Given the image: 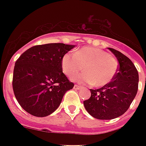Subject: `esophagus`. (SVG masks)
<instances>
[{
    "instance_id": "34e87169",
    "label": "esophagus",
    "mask_w": 146,
    "mask_h": 146,
    "mask_svg": "<svg viewBox=\"0 0 146 146\" xmlns=\"http://www.w3.org/2000/svg\"><path fill=\"white\" fill-rule=\"evenodd\" d=\"M73 88H74V89H76V90H77V89H80V88H81V86H78V85H74V87H73Z\"/></svg>"
}]
</instances>
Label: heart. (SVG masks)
Listing matches in <instances>:
<instances>
[{
    "label": "heart",
    "mask_w": 146,
    "mask_h": 146,
    "mask_svg": "<svg viewBox=\"0 0 146 146\" xmlns=\"http://www.w3.org/2000/svg\"><path fill=\"white\" fill-rule=\"evenodd\" d=\"M61 65L64 73L70 78L83 70L85 73L77 76L74 80L95 87H102L110 83L115 77L119 66L115 57L93 47L82 48L74 54H64Z\"/></svg>",
    "instance_id": "b5f03b06"
}]
</instances>
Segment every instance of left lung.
Instances as JSON below:
<instances>
[{"mask_svg":"<svg viewBox=\"0 0 146 146\" xmlns=\"http://www.w3.org/2000/svg\"><path fill=\"white\" fill-rule=\"evenodd\" d=\"M108 49L119 62L115 77L100 89H90L91 97L83 102L88 113L99 120H111L123 114L138 91L139 73L133 63L120 51Z\"/></svg>","mask_w":146,"mask_h":146,"instance_id":"obj_1","label":"left lung"}]
</instances>
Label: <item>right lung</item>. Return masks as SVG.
<instances>
[{"label": "right lung", "mask_w": 146, "mask_h": 146, "mask_svg": "<svg viewBox=\"0 0 146 146\" xmlns=\"http://www.w3.org/2000/svg\"><path fill=\"white\" fill-rule=\"evenodd\" d=\"M74 45L50 43L32 47L15 63L13 89L23 108L35 117H46L59 107L73 82L63 73L61 60Z\"/></svg>", "instance_id": "1"}]
</instances>
